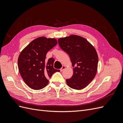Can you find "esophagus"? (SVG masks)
<instances>
[{"mask_svg":"<svg viewBox=\"0 0 123 123\" xmlns=\"http://www.w3.org/2000/svg\"><path fill=\"white\" fill-rule=\"evenodd\" d=\"M66 69V66H63L61 68V69H60V70H61V72H62V71L63 70H64V69Z\"/></svg>","mask_w":123,"mask_h":123,"instance_id":"34e87169","label":"esophagus"}]
</instances>
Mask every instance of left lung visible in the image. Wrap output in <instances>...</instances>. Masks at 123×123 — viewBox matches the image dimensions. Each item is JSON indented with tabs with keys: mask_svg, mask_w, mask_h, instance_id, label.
I'll use <instances>...</instances> for the list:
<instances>
[{
	"mask_svg": "<svg viewBox=\"0 0 123 123\" xmlns=\"http://www.w3.org/2000/svg\"><path fill=\"white\" fill-rule=\"evenodd\" d=\"M58 44L70 56L73 67L68 86L76 90L86 87L93 80L98 70V55L94 47L85 38L76 35L59 38Z\"/></svg>",
	"mask_w": 123,
	"mask_h": 123,
	"instance_id": "obj_1",
	"label": "left lung"
}]
</instances>
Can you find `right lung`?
I'll list each match as a JSON object with an SVG mask.
<instances>
[{
  "label": "right lung",
  "instance_id": "add662e5",
  "mask_svg": "<svg viewBox=\"0 0 123 123\" xmlns=\"http://www.w3.org/2000/svg\"><path fill=\"white\" fill-rule=\"evenodd\" d=\"M57 40L39 37L33 40L21 52L18 59V67L23 80L34 90H40L49 83L48 79L60 70L54 68V59L46 60V54L56 45Z\"/></svg>",
  "mask_w": 123,
  "mask_h": 123
}]
</instances>
